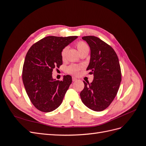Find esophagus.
Here are the masks:
<instances>
[{"mask_svg":"<svg viewBox=\"0 0 146 146\" xmlns=\"http://www.w3.org/2000/svg\"><path fill=\"white\" fill-rule=\"evenodd\" d=\"M77 78H76V77H72V82H76V81H77Z\"/></svg>","mask_w":146,"mask_h":146,"instance_id":"esophagus-1","label":"esophagus"}]
</instances>
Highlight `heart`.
Segmentation results:
<instances>
[{"label": "heart", "mask_w": 146, "mask_h": 146, "mask_svg": "<svg viewBox=\"0 0 146 146\" xmlns=\"http://www.w3.org/2000/svg\"><path fill=\"white\" fill-rule=\"evenodd\" d=\"M76 46L77 47V49L79 51V52H82L83 50H85L86 49H89V47H88V46L87 44L83 41H78L77 44H76ZM68 49V47H65L63 48V50H61V58L63 59L65 58L66 56V52H67ZM82 68V66H80V65H77V64H71L67 68V72L74 75V76H76L78 73L79 71H80V69Z\"/></svg>", "instance_id": "b5f03b06"}]
</instances>
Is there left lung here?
Masks as SVG:
<instances>
[{
	"mask_svg": "<svg viewBox=\"0 0 146 146\" xmlns=\"http://www.w3.org/2000/svg\"><path fill=\"white\" fill-rule=\"evenodd\" d=\"M91 49L87 70L94 75L92 83L83 81L85 87L80 96L82 102L95 111L107 108L115 98L121 82V70L117 55L113 48L98 37H82Z\"/></svg>",
	"mask_w": 146,
	"mask_h": 146,
	"instance_id": "8db88e82",
	"label": "left lung"
}]
</instances>
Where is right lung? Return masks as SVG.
I'll list each match as a JSON object with an SVG mask.
<instances>
[{"label":"right lung","instance_id":"obj_1","mask_svg":"<svg viewBox=\"0 0 146 146\" xmlns=\"http://www.w3.org/2000/svg\"><path fill=\"white\" fill-rule=\"evenodd\" d=\"M77 38L47 36L33 44L25 56L23 69V81L27 94L35 108L50 112L62 103L72 83L71 76L63 80L52 78L53 69L63 64V48Z\"/></svg>","mask_w":146,"mask_h":146}]
</instances>
